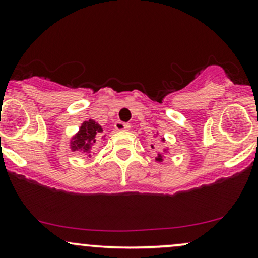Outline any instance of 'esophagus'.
I'll return each mask as SVG.
<instances>
[{
    "mask_svg": "<svg viewBox=\"0 0 258 258\" xmlns=\"http://www.w3.org/2000/svg\"><path fill=\"white\" fill-rule=\"evenodd\" d=\"M115 128H116L117 131H128V130L131 128V125H130V123L122 122V121H117V122L115 123Z\"/></svg>",
    "mask_w": 258,
    "mask_h": 258,
    "instance_id": "1",
    "label": "esophagus"
}]
</instances>
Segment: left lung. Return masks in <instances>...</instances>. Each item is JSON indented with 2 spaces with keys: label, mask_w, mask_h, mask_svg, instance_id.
<instances>
[{
  "label": "left lung",
  "mask_w": 258,
  "mask_h": 258,
  "mask_svg": "<svg viewBox=\"0 0 258 258\" xmlns=\"http://www.w3.org/2000/svg\"><path fill=\"white\" fill-rule=\"evenodd\" d=\"M161 141L162 142H165V139L164 138H161ZM152 149H155V146H154V144H152ZM156 159V161H162V155L161 154H158V158H155Z\"/></svg>",
  "instance_id": "8db88e82"
}]
</instances>
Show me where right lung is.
I'll return each instance as SVG.
<instances>
[{"mask_svg": "<svg viewBox=\"0 0 258 258\" xmlns=\"http://www.w3.org/2000/svg\"><path fill=\"white\" fill-rule=\"evenodd\" d=\"M100 132H103L102 126L98 125L96 121L88 120L85 121L80 127L78 135L73 137L70 142V147L72 150H80L84 153H90L92 144L96 143L97 137Z\"/></svg>", "mask_w": 258, "mask_h": 258, "instance_id": "obj_1", "label": "right lung"}]
</instances>
